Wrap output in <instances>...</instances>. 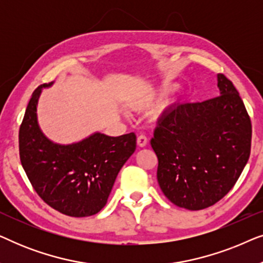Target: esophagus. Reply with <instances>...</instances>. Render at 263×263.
Listing matches in <instances>:
<instances>
[{
	"mask_svg": "<svg viewBox=\"0 0 263 263\" xmlns=\"http://www.w3.org/2000/svg\"><path fill=\"white\" fill-rule=\"evenodd\" d=\"M136 142H138V145L140 147H145L147 145V142H148V140H147L145 135H139L138 140H136Z\"/></svg>",
	"mask_w": 263,
	"mask_h": 263,
	"instance_id": "1",
	"label": "esophagus"
}]
</instances>
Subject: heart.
Wrapping results in <instances>:
<instances>
[{
  "label": "heart",
  "instance_id": "1",
  "mask_svg": "<svg viewBox=\"0 0 263 263\" xmlns=\"http://www.w3.org/2000/svg\"><path fill=\"white\" fill-rule=\"evenodd\" d=\"M176 89V85L174 84H163L158 88V91L154 93L153 98H161V97H165L167 95H170Z\"/></svg>",
  "mask_w": 263,
  "mask_h": 263
}]
</instances>
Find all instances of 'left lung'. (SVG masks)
<instances>
[{"mask_svg": "<svg viewBox=\"0 0 263 263\" xmlns=\"http://www.w3.org/2000/svg\"><path fill=\"white\" fill-rule=\"evenodd\" d=\"M218 87L215 98L177 104L165 112L151 140L161 192L185 210L220 201L250 156L251 121L243 100L224 74H218Z\"/></svg>", "mask_w": 263, "mask_h": 263, "instance_id": "1", "label": "left lung"}]
</instances>
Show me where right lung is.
<instances>
[{
	"label": "right lung",
	"instance_id": "add662e5",
	"mask_svg": "<svg viewBox=\"0 0 263 263\" xmlns=\"http://www.w3.org/2000/svg\"><path fill=\"white\" fill-rule=\"evenodd\" d=\"M28 102L19 130L20 160L32 186L46 204L69 217H89L102 211L121 167L136 148L129 133L107 136L100 133L74 145L49 141L37 123L42 87Z\"/></svg>",
	"mask_w": 263,
	"mask_h": 263
}]
</instances>
